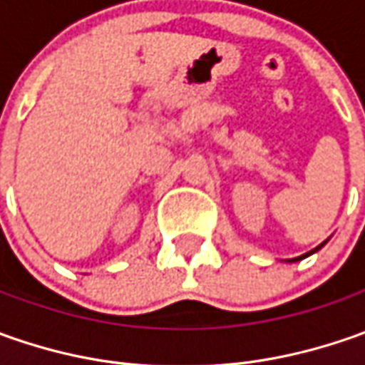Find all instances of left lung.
Wrapping results in <instances>:
<instances>
[{"mask_svg": "<svg viewBox=\"0 0 365 365\" xmlns=\"http://www.w3.org/2000/svg\"><path fill=\"white\" fill-rule=\"evenodd\" d=\"M327 244V242H323V244L321 245H317L315 250H311V252H307V254H302V256H299V258H292V259H288V262H299V259H302V258H307V256H311V254H315L317 250H321V247H323V245Z\"/></svg>", "mask_w": 365, "mask_h": 365, "instance_id": "left-lung-1", "label": "left lung"}]
</instances>
